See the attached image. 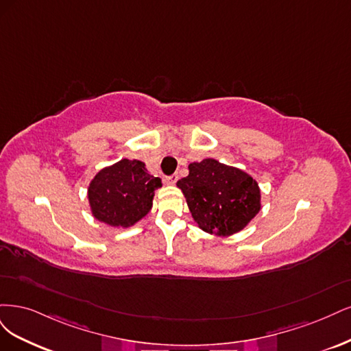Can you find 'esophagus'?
Here are the masks:
<instances>
[{
  "instance_id": "esophagus-1",
  "label": "esophagus",
  "mask_w": 351,
  "mask_h": 351,
  "mask_svg": "<svg viewBox=\"0 0 351 351\" xmlns=\"http://www.w3.org/2000/svg\"><path fill=\"white\" fill-rule=\"evenodd\" d=\"M176 180H178V175H172V176H167V178H166V182H167L169 185H175Z\"/></svg>"
}]
</instances>
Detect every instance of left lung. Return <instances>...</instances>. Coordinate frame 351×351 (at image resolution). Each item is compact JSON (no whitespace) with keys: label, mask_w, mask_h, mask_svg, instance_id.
<instances>
[{"label":"left lung","mask_w":351,"mask_h":351,"mask_svg":"<svg viewBox=\"0 0 351 351\" xmlns=\"http://www.w3.org/2000/svg\"><path fill=\"white\" fill-rule=\"evenodd\" d=\"M188 169L189 175L176 185L201 230L232 236L243 230L261 211V189L242 169L216 159L194 162Z\"/></svg>","instance_id":"left-lung-1"}]
</instances>
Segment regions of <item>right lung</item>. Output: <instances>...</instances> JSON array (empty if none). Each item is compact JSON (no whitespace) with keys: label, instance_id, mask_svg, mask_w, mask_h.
Here are the masks:
<instances>
[{"label":"right lung","instance_id":"obj_1","mask_svg":"<svg viewBox=\"0 0 351 351\" xmlns=\"http://www.w3.org/2000/svg\"><path fill=\"white\" fill-rule=\"evenodd\" d=\"M162 179L149 173L141 160L122 159L90 180L87 199L92 216L112 228H131L153 207Z\"/></svg>","mask_w":351,"mask_h":351}]
</instances>
